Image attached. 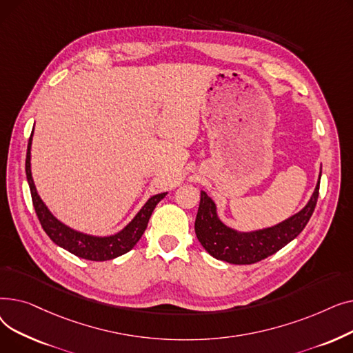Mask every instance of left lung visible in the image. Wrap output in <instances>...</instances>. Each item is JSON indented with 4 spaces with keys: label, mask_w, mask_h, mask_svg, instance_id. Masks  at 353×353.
<instances>
[{
    "label": "left lung",
    "mask_w": 353,
    "mask_h": 353,
    "mask_svg": "<svg viewBox=\"0 0 353 353\" xmlns=\"http://www.w3.org/2000/svg\"><path fill=\"white\" fill-rule=\"evenodd\" d=\"M319 184L321 176L307 205L299 213L290 216L279 225L254 232H237L226 226L217 216L214 201L205 192H201L194 221L199 242L209 254L219 261L233 265L261 262L285 248L305 229L316 206Z\"/></svg>",
    "instance_id": "obj_1"
}]
</instances>
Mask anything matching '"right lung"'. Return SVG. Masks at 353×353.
Instances as JSON below:
<instances>
[{"mask_svg": "<svg viewBox=\"0 0 353 353\" xmlns=\"http://www.w3.org/2000/svg\"><path fill=\"white\" fill-rule=\"evenodd\" d=\"M34 133V130H32ZM32 133L28 140V147H27V159H26V174L28 180V186L31 190V197H32V205L37 213V217H39L40 223L44 229V232L48 234V237L52 240V242L68 250L70 253L76 254L81 259H85V261H94V262H103V261H110V259L119 257L127 252L132 250L136 243L143 236L148 219H150L154 208L157 206V203L167 194V193H160L156 196H152L147 200L145 205L141 208V210L136 214V217L130 221V223L120 230L116 234L111 236H91L85 234L81 232L74 230L64 223L59 219H55L52 213L48 210V208L44 205V201L41 197L37 193L35 184L32 180L31 174V141H32Z\"/></svg>", "mask_w": 353, "mask_h": 353, "instance_id": "right-lung-1", "label": "right lung"}]
</instances>
